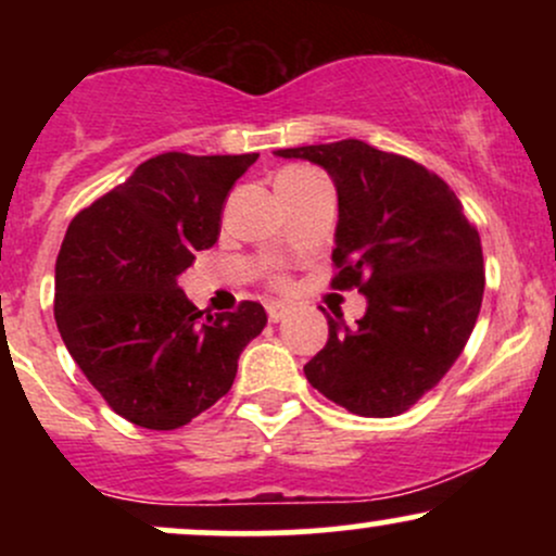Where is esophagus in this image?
<instances>
[{"instance_id": "obj_1", "label": "esophagus", "mask_w": 556, "mask_h": 556, "mask_svg": "<svg viewBox=\"0 0 556 556\" xmlns=\"http://www.w3.org/2000/svg\"><path fill=\"white\" fill-rule=\"evenodd\" d=\"M266 314H269V321H282V318L290 314V305L285 303H266Z\"/></svg>"}]
</instances>
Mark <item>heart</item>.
I'll list each match as a JSON object with an SVG mask.
<instances>
[{"label":"heart","instance_id":"obj_1","mask_svg":"<svg viewBox=\"0 0 556 556\" xmlns=\"http://www.w3.org/2000/svg\"><path fill=\"white\" fill-rule=\"evenodd\" d=\"M285 172H295V169H285ZM269 282H271V285H277V287H282V285L287 282V279H285V274L274 271V274H271V277H269Z\"/></svg>","mask_w":556,"mask_h":556}]
</instances>
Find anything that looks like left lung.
<instances>
[{"label":"left lung","instance_id":"1","mask_svg":"<svg viewBox=\"0 0 556 556\" xmlns=\"http://www.w3.org/2000/svg\"><path fill=\"white\" fill-rule=\"evenodd\" d=\"M321 164L337 185L340 222L331 251L334 290L366 295V316L303 366L324 397L355 416L410 410L460 358L481 311L483 253L460 198L437 172L363 140L282 149Z\"/></svg>","mask_w":556,"mask_h":556}]
</instances>
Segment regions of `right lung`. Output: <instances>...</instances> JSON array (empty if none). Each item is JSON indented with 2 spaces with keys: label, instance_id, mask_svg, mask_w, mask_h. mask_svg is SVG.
Returning <instances> with one entry per match:
<instances>
[{
  "label": "right lung",
  "instance_id": "right-lung-1",
  "mask_svg": "<svg viewBox=\"0 0 556 556\" xmlns=\"http://www.w3.org/2000/svg\"><path fill=\"white\" fill-rule=\"evenodd\" d=\"M258 154L167 151L75 214L54 269L62 342L117 416L172 431L225 397L261 303L203 314L177 277L219 238L222 208Z\"/></svg>",
  "mask_w": 556,
  "mask_h": 556
}]
</instances>
